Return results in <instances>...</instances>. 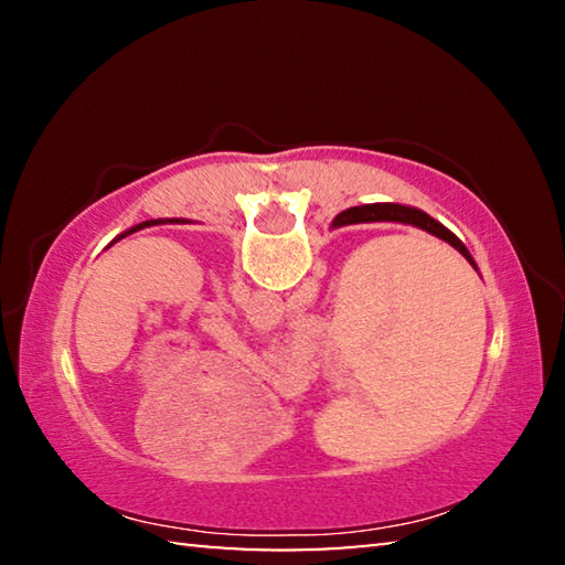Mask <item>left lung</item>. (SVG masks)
Listing matches in <instances>:
<instances>
[{
	"mask_svg": "<svg viewBox=\"0 0 565 565\" xmlns=\"http://www.w3.org/2000/svg\"><path fill=\"white\" fill-rule=\"evenodd\" d=\"M157 224H184V218H151V222H141V224H137V226L127 228V232H124L119 238L129 236V234H134V232H141V228H147V226H157Z\"/></svg>",
	"mask_w": 565,
	"mask_h": 565,
	"instance_id": "8db88e82",
	"label": "left lung"
}]
</instances>
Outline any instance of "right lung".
I'll return each mask as SVG.
<instances>
[{
  "label": "right lung",
  "instance_id": "add662e5",
  "mask_svg": "<svg viewBox=\"0 0 565 565\" xmlns=\"http://www.w3.org/2000/svg\"><path fill=\"white\" fill-rule=\"evenodd\" d=\"M371 222H398V224H411V226L424 228V232L444 238L446 244H451L456 252H461L463 259L476 269L473 256L468 254V248L461 244V238H456V234L448 232L444 224H438L436 218H431L426 212H420V209H411V206H401V204L351 206V209H347V212H341L337 218H333L331 228L349 226V224H371Z\"/></svg>",
  "mask_w": 565,
  "mask_h": 565
}]
</instances>
